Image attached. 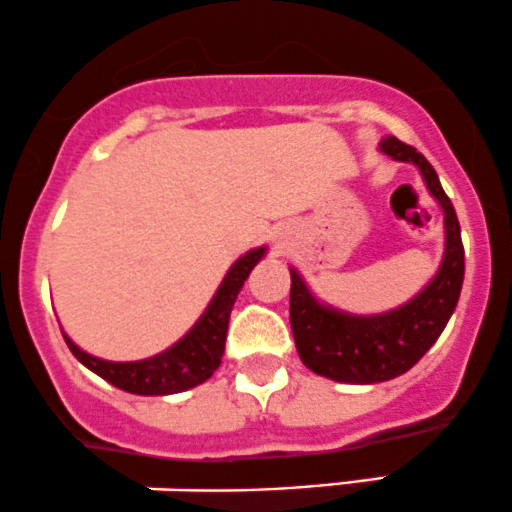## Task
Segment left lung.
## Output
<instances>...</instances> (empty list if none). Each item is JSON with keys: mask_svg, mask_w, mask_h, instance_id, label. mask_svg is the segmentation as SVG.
I'll use <instances>...</instances> for the list:
<instances>
[{"mask_svg": "<svg viewBox=\"0 0 512 512\" xmlns=\"http://www.w3.org/2000/svg\"><path fill=\"white\" fill-rule=\"evenodd\" d=\"M379 150L420 170L425 187L445 213V255L435 277L411 301L372 316L340 311L316 299L301 274L289 267V316L301 362L340 384H379L406 374L440 338L462 294V230L437 172L418 150L396 136L381 138Z\"/></svg>", "mask_w": 512, "mask_h": 512, "instance_id": "obj_1", "label": "left lung"}]
</instances>
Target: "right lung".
<instances>
[{
    "label": "right lung",
    "instance_id": "obj_1",
    "mask_svg": "<svg viewBox=\"0 0 512 512\" xmlns=\"http://www.w3.org/2000/svg\"><path fill=\"white\" fill-rule=\"evenodd\" d=\"M265 255L267 247H255V250L238 257L223 277L206 311L201 313V318L189 328L187 335H182L160 355L138 359V362H109V359L84 352L65 333L63 338L72 355L80 359L89 372L109 381L116 389L138 393V396H170V393L194 389V386L211 379V374L221 367L233 303L238 299L245 279L250 277L252 267Z\"/></svg>",
    "mask_w": 512,
    "mask_h": 512
}]
</instances>
